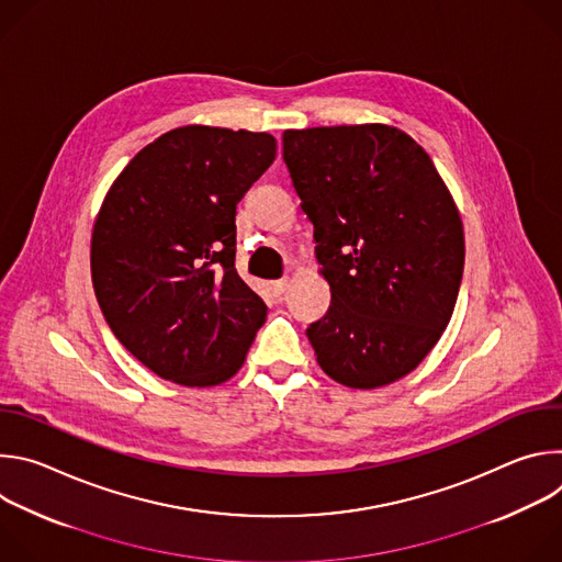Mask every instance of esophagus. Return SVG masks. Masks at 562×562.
Wrapping results in <instances>:
<instances>
[{"mask_svg": "<svg viewBox=\"0 0 562 562\" xmlns=\"http://www.w3.org/2000/svg\"><path fill=\"white\" fill-rule=\"evenodd\" d=\"M286 280H273V282H269V293L273 295V297H282V293L286 291Z\"/></svg>", "mask_w": 562, "mask_h": 562, "instance_id": "1", "label": "esophagus"}]
</instances>
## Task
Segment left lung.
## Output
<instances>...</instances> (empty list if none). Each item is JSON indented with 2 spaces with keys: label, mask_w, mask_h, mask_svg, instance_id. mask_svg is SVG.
<instances>
[{
  "label": "left lung",
  "mask_w": 562,
  "mask_h": 562,
  "mask_svg": "<svg viewBox=\"0 0 562 562\" xmlns=\"http://www.w3.org/2000/svg\"><path fill=\"white\" fill-rule=\"evenodd\" d=\"M282 157L331 289L306 329L317 364L351 389L414 371L447 329L464 233L425 148L395 126L284 131Z\"/></svg>",
  "instance_id": "8db88e82"
}]
</instances>
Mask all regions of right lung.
<instances>
[{
	"label": "right lung",
	"instance_id": "right-lung-1",
	"mask_svg": "<svg viewBox=\"0 0 562 562\" xmlns=\"http://www.w3.org/2000/svg\"><path fill=\"white\" fill-rule=\"evenodd\" d=\"M276 137L182 126L109 189L91 276L115 338L153 373L215 386L245 364L267 304L235 271V206L273 165Z\"/></svg>",
	"mask_w": 562,
	"mask_h": 562
}]
</instances>
